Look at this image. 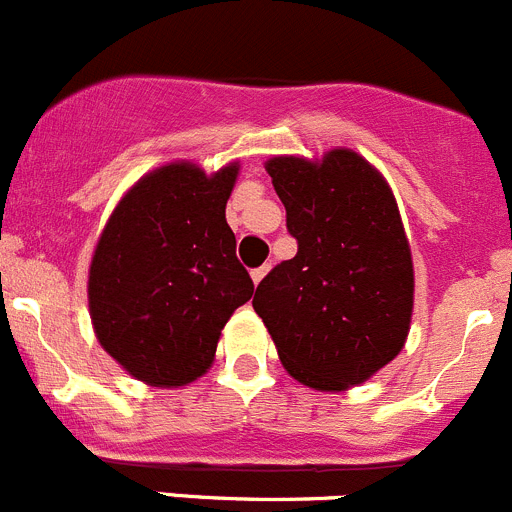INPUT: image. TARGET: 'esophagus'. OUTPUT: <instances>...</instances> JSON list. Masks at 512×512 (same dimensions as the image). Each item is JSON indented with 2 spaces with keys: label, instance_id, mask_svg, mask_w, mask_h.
I'll use <instances>...</instances> for the list:
<instances>
[{
  "label": "esophagus",
  "instance_id": "obj_1",
  "mask_svg": "<svg viewBox=\"0 0 512 512\" xmlns=\"http://www.w3.org/2000/svg\"><path fill=\"white\" fill-rule=\"evenodd\" d=\"M269 269H271V266H269V264L259 266V269H253V271H251V279H253V284H259V281H261V279H264V276H266V274H269Z\"/></svg>",
  "mask_w": 512,
  "mask_h": 512
}]
</instances>
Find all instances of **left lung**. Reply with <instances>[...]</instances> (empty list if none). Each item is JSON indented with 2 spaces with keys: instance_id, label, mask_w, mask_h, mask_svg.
Instances as JSON below:
<instances>
[{
  "instance_id": "8db88e82",
  "label": "left lung",
  "mask_w": 512,
  "mask_h": 512,
  "mask_svg": "<svg viewBox=\"0 0 512 512\" xmlns=\"http://www.w3.org/2000/svg\"><path fill=\"white\" fill-rule=\"evenodd\" d=\"M266 170L299 251L264 276L253 309L291 377L324 392L354 387L410 332L415 274L397 201L352 150L321 163L274 158Z\"/></svg>"
}]
</instances>
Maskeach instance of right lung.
Instances as JSON below:
<instances>
[{
	"mask_svg": "<svg viewBox=\"0 0 512 512\" xmlns=\"http://www.w3.org/2000/svg\"><path fill=\"white\" fill-rule=\"evenodd\" d=\"M238 165L206 175L170 163L138 180L90 264V316L105 352L153 387H183L211 367L218 337L253 294L236 259L226 201Z\"/></svg>",
	"mask_w": 512,
	"mask_h": 512,
	"instance_id": "add662e5",
	"label": "right lung"
}]
</instances>
